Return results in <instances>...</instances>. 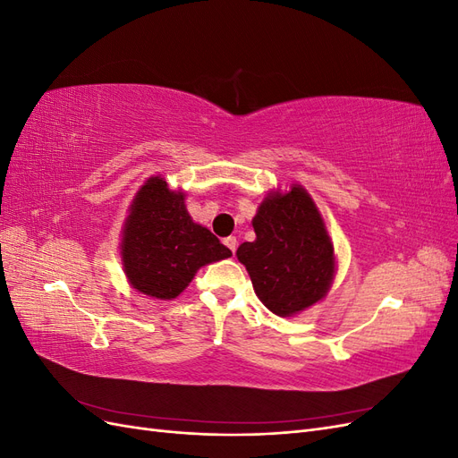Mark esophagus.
<instances>
[{
	"instance_id": "obj_1",
	"label": "esophagus",
	"mask_w": 458,
	"mask_h": 458,
	"mask_svg": "<svg viewBox=\"0 0 458 458\" xmlns=\"http://www.w3.org/2000/svg\"><path fill=\"white\" fill-rule=\"evenodd\" d=\"M224 244L229 248V250L234 254V250H237V237H227V239H224Z\"/></svg>"
}]
</instances>
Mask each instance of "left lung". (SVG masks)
<instances>
[{"label": "left lung", "instance_id": "left-lung-1", "mask_svg": "<svg viewBox=\"0 0 458 458\" xmlns=\"http://www.w3.org/2000/svg\"><path fill=\"white\" fill-rule=\"evenodd\" d=\"M252 227L256 241L242 242L237 258L263 306L293 317L327 296L336 271L335 244L306 189L290 185L286 192H269Z\"/></svg>", "mask_w": 458, "mask_h": 458}]
</instances>
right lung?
<instances>
[{
	"label": "right lung",
	"instance_id": "1",
	"mask_svg": "<svg viewBox=\"0 0 458 458\" xmlns=\"http://www.w3.org/2000/svg\"><path fill=\"white\" fill-rule=\"evenodd\" d=\"M120 256L130 284L155 300H174L208 263L231 256L216 234L195 224L185 192L164 177H148L130 204L122 229Z\"/></svg>",
	"mask_w": 458,
	"mask_h": 458
}]
</instances>
